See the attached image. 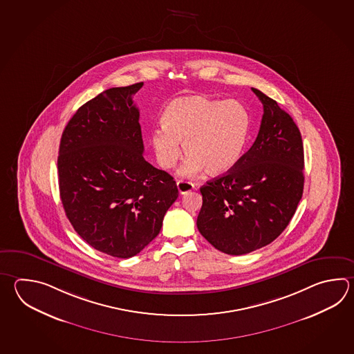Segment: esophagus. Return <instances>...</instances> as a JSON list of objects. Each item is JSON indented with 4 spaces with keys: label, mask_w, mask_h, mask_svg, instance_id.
<instances>
[{
    "label": "esophagus",
    "mask_w": 354,
    "mask_h": 354,
    "mask_svg": "<svg viewBox=\"0 0 354 354\" xmlns=\"http://www.w3.org/2000/svg\"><path fill=\"white\" fill-rule=\"evenodd\" d=\"M176 185H178V190H179L180 194H185V193H188V192L195 188L194 184L189 183V181L178 180L176 181Z\"/></svg>",
    "instance_id": "esophagus-1"
}]
</instances>
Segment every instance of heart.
Segmentation results:
<instances>
[{"mask_svg": "<svg viewBox=\"0 0 354 354\" xmlns=\"http://www.w3.org/2000/svg\"><path fill=\"white\" fill-rule=\"evenodd\" d=\"M162 129L152 131L151 145L162 169H173L181 158H188L183 175L204 170L210 176L230 171L243 151L250 115L239 101H219L208 97H181L166 107Z\"/></svg>", "mask_w": 354, "mask_h": 354, "instance_id": "obj_1", "label": "heart"}]
</instances>
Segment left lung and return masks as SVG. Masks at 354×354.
<instances>
[{
    "instance_id": "left-lung-1",
    "label": "left lung",
    "mask_w": 354,
    "mask_h": 354,
    "mask_svg": "<svg viewBox=\"0 0 354 354\" xmlns=\"http://www.w3.org/2000/svg\"><path fill=\"white\" fill-rule=\"evenodd\" d=\"M263 104L259 135L230 171L201 188L196 227L221 252L245 254L288 227L303 196L301 133L277 102L251 88Z\"/></svg>"
}]
</instances>
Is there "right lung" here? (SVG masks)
<instances>
[{
  "label": "right lung",
  "mask_w": 354,
  "mask_h": 354,
  "mask_svg": "<svg viewBox=\"0 0 354 354\" xmlns=\"http://www.w3.org/2000/svg\"><path fill=\"white\" fill-rule=\"evenodd\" d=\"M142 86L109 88L84 103L59 146L65 214L88 245L118 259L138 254L159 234L179 195L173 176L144 159L132 101Z\"/></svg>",
  "instance_id": "obj_1"
}]
</instances>
